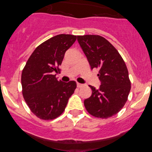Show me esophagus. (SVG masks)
I'll list each match as a JSON object with an SVG mask.
<instances>
[{
	"label": "esophagus",
	"instance_id": "esophagus-1",
	"mask_svg": "<svg viewBox=\"0 0 152 152\" xmlns=\"http://www.w3.org/2000/svg\"><path fill=\"white\" fill-rule=\"evenodd\" d=\"M83 86H84V84H80V83H77V87L78 88H82Z\"/></svg>",
	"mask_w": 152,
	"mask_h": 152
}]
</instances>
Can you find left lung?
Wrapping results in <instances>:
<instances>
[{
  "instance_id": "8db88e82",
  "label": "left lung",
  "mask_w": 152,
  "mask_h": 152,
  "mask_svg": "<svg viewBox=\"0 0 152 152\" xmlns=\"http://www.w3.org/2000/svg\"><path fill=\"white\" fill-rule=\"evenodd\" d=\"M77 41L88 58L91 69L99 70L101 84L96 89L89 85L92 94L84 100L91 115L107 119L124 107L131 90V82L125 61L112 44L98 35L77 36Z\"/></svg>"
}]
</instances>
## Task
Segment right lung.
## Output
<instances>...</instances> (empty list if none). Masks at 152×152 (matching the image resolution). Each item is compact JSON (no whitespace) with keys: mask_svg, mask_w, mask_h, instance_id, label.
Segmentation results:
<instances>
[{"mask_svg":"<svg viewBox=\"0 0 152 152\" xmlns=\"http://www.w3.org/2000/svg\"><path fill=\"white\" fill-rule=\"evenodd\" d=\"M76 39L74 35L60 34L46 40L36 47L23 69V96L32 113L39 119L51 120L59 116L77 88L74 80L62 82L55 75L64 53Z\"/></svg>","mask_w":152,"mask_h":152,"instance_id":"obj_1","label":"right lung"}]
</instances>
